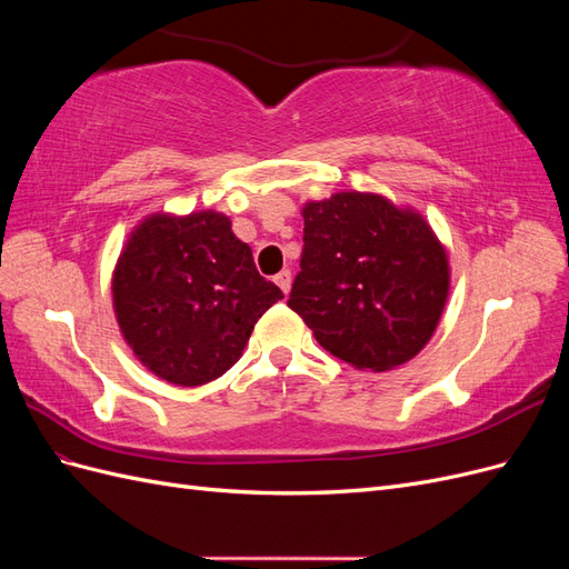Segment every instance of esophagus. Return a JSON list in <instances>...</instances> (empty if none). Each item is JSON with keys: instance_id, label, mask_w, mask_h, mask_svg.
Here are the masks:
<instances>
[{"instance_id": "obj_1", "label": "esophagus", "mask_w": 569, "mask_h": 569, "mask_svg": "<svg viewBox=\"0 0 569 569\" xmlns=\"http://www.w3.org/2000/svg\"><path fill=\"white\" fill-rule=\"evenodd\" d=\"M274 282H278V287L287 295V291L291 289V272H289V270L278 272V274H274Z\"/></svg>"}]
</instances>
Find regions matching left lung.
I'll list each match as a JSON object with an SVG mask.
<instances>
[{
	"mask_svg": "<svg viewBox=\"0 0 569 569\" xmlns=\"http://www.w3.org/2000/svg\"><path fill=\"white\" fill-rule=\"evenodd\" d=\"M449 297V258L422 216L380 194L303 206L301 270L287 306L325 351L385 372L418 356Z\"/></svg>",
	"mask_w": 569,
	"mask_h": 569,
	"instance_id": "left-lung-1",
	"label": "left lung"
}]
</instances>
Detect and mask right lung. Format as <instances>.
I'll return each mask as SVG.
<instances>
[{"label":"right lung","mask_w":569,"mask_h":569,"mask_svg":"<svg viewBox=\"0 0 569 569\" xmlns=\"http://www.w3.org/2000/svg\"><path fill=\"white\" fill-rule=\"evenodd\" d=\"M111 289L134 356L180 387L226 375L258 318L284 297L216 211L147 218L120 253Z\"/></svg>","instance_id":"obj_1"}]
</instances>
